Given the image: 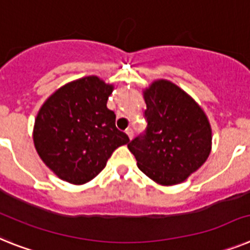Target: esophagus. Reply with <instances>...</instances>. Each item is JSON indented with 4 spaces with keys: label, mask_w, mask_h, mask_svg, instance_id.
Returning <instances> with one entry per match:
<instances>
[{
    "label": "esophagus",
    "mask_w": 250,
    "mask_h": 250,
    "mask_svg": "<svg viewBox=\"0 0 250 250\" xmlns=\"http://www.w3.org/2000/svg\"><path fill=\"white\" fill-rule=\"evenodd\" d=\"M125 133L128 135L129 140H132V137H133V129H132V128H127V129H125Z\"/></svg>",
    "instance_id": "esophagus-1"
}]
</instances>
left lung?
<instances>
[{
    "mask_svg": "<svg viewBox=\"0 0 250 250\" xmlns=\"http://www.w3.org/2000/svg\"><path fill=\"white\" fill-rule=\"evenodd\" d=\"M147 122L128 142L137 167L163 186L182 183L206 161L211 127L201 106L175 83L159 80L144 91Z\"/></svg>",
    "mask_w": 250,
    "mask_h": 250,
    "instance_id": "left-lung-1",
    "label": "left lung"
}]
</instances>
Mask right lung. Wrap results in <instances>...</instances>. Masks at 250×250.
I'll use <instances>...</instances> for the list:
<instances>
[{"mask_svg":"<svg viewBox=\"0 0 250 250\" xmlns=\"http://www.w3.org/2000/svg\"><path fill=\"white\" fill-rule=\"evenodd\" d=\"M113 86L96 76L58 89L35 119L34 145L44 164L72 184L90 182L105 167L117 147L129 142L106 108Z\"/></svg>","mask_w":250,"mask_h":250,"instance_id":"obj_1","label":"right lung"}]
</instances>
